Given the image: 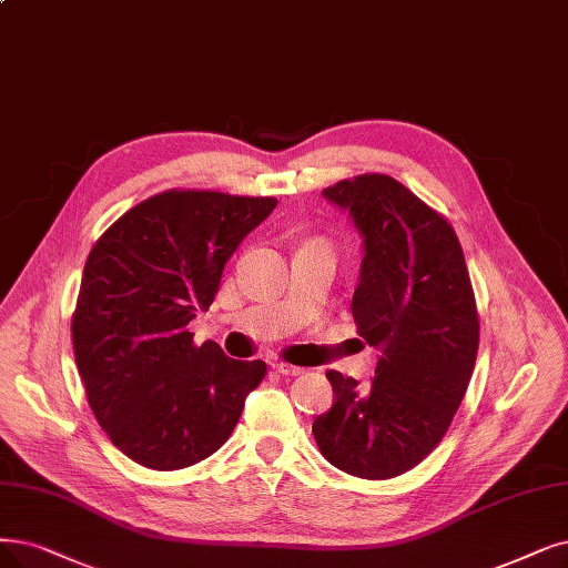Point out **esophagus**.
Listing matches in <instances>:
<instances>
[{
	"instance_id": "esophagus-1",
	"label": "esophagus",
	"mask_w": 568,
	"mask_h": 568,
	"mask_svg": "<svg viewBox=\"0 0 568 568\" xmlns=\"http://www.w3.org/2000/svg\"><path fill=\"white\" fill-rule=\"evenodd\" d=\"M272 368H275V371H277V373H282V375H291V377H296V375H303V373H305V368H301V366H291V363H282V361L272 363Z\"/></svg>"
}]
</instances>
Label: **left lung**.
Listing matches in <instances>:
<instances>
[{
	"instance_id": "1",
	"label": "left lung",
	"mask_w": 568,
	"mask_h": 568,
	"mask_svg": "<svg viewBox=\"0 0 568 568\" xmlns=\"http://www.w3.org/2000/svg\"><path fill=\"white\" fill-rule=\"evenodd\" d=\"M322 195L361 235L352 314L379 358L368 389L326 373L335 403L312 434L335 468L387 480L417 466L459 410L478 356V310L452 225L396 179L361 174Z\"/></svg>"
}]
</instances>
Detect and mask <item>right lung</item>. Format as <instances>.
<instances>
[{"label":"right lung","instance_id":"1","mask_svg":"<svg viewBox=\"0 0 568 568\" xmlns=\"http://www.w3.org/2000/svg\"><path fill=\"white\" fill-rule=\"evenodd\" d=\"M275 197L165 191L125 212L90 248L72 316L90 410L125 457L153 470L193 466L231 438L263 361L193 345L223 267Z\"/></svg>","mask_w":568,"mask_h":568}]
</instances>
